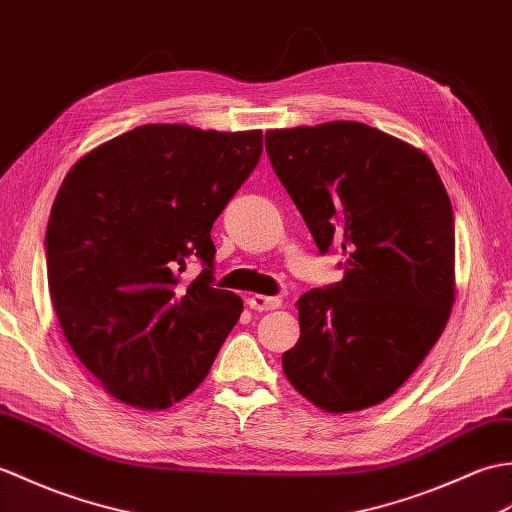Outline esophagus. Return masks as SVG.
<instances>
[{"instance_id": "obj_1", "label": "esophagus", "mask_w": 512, "mask_h": 512, "mask_svg": "<svg viewBox=\"0 0 512 512\" xmlns=\"http://www.w3.org/2000/svg\"><path fill=\"white\" fill-rule=\"evenodd\" d=\"M247 304H249V309L263 313V311H274V309H278V306H280L282 302H280V298H267V295L254 293V295H249V298H247Z\"/></svg>"}]
</instances>
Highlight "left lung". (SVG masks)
Masks as SVG:
<instances>
[{"mask_svg": "<svg viewBox=\"0 0 512 512\" xmlns=\"http://www.w3.org/2000/svg\"><path fill=\"white\" fill-rule=\"evenodd\" d=\"M280 184L344 278L298 300L300 339L282 370L324 412L383 403L427 357L456 298V230L429 157L363 122L265 135Z\"/></svg>", "mask_w": 512, "mask_h": 512, "instance_id": "obj_1", "label": "left lung"}]
</instances>
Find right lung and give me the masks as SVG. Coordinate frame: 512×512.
I'll list each match as a JSON object with an SVG mask.
<instances>
[{
    "label": "right lung",
    "instance_id": "1",
    "mask_svg": "<svg viewBox=\"0 0 512 512\" xmlns=\"http://www.w3.org/2000/svg\"><path fill=\"white\" fill-rule=\"evenodd\" d=\"M263 153V131L144 124L65 175L45 232L63 335L111 396L166 410L208 377L243 311L214 289L212 223ZM190 259L202 274L178 278Z\"/></svg>",
    "mask_w": 512,
    "mask_h": 512
}]
</instances>
